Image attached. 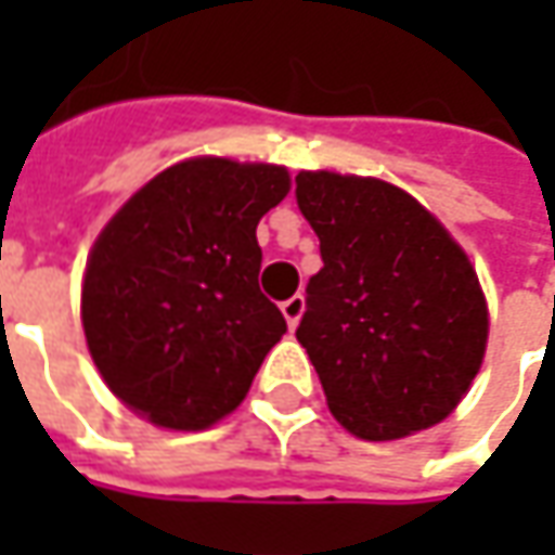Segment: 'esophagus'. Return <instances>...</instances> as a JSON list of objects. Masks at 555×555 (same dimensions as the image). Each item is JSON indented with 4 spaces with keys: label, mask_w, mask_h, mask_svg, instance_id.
I'll list each match as a JSON object with an SVG mask.
<instances>
[{
    "label": "esophagus",
    "mask_w": 555,
    "mask_h": 555,
    "mask_svg": "<svg viewBox=\"0 0 555 555\" xmlns=\"http://www.w3.org/2000/svg\"><path fill=\"white\" fill-rule=\"evenodd\" d=\"M281 311H284V318H287L289 327H296L299 324V318H302V311H306V296H289V299H284L281 302Z\"/></svg>",
    "instance_id": "1"
}]
</instances>
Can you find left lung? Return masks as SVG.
Returning a JSON list of instances; mask_svg holds the SVG:
<instances>
[{
    "label": "left lung",
    "instance_id": "8db88e82",
    "mask_svg": "<svg viewBox=\"0 0 555 555\" xmlns=\"http://www.w3.org/2000/svg\"><path fill=\"white\" fill-rule=\"evenodd\" d=\"M296 203L324 259L296 339L331 414L364 441L441 423L469 392L488 343L466 253L426 206L379 179L299 172Z\"/></svg>",
    "mask_w": 555,
    "mask_h": 555
}]
</instances>
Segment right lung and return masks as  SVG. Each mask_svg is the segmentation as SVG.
Masks as SVG:
<instances>
[{
	"instance_id": "obj_1",
	"label": "right lung",
	"mask_w": 555,
	"mask_h": 555,
	"mask_svg": "<svg viewBox=\"0 0 555 555\" xmlns=\"http://www.w3.org/2000/svg\"><path fill=\"white\" fill-rule=\"evenodd\" d=\"M287 191L284 166L194 157L104 224L82 278V331L126 408L166 429H206L244 401L287 333L259 289L256 241Z\"/></svg>"
}]
</instances>
